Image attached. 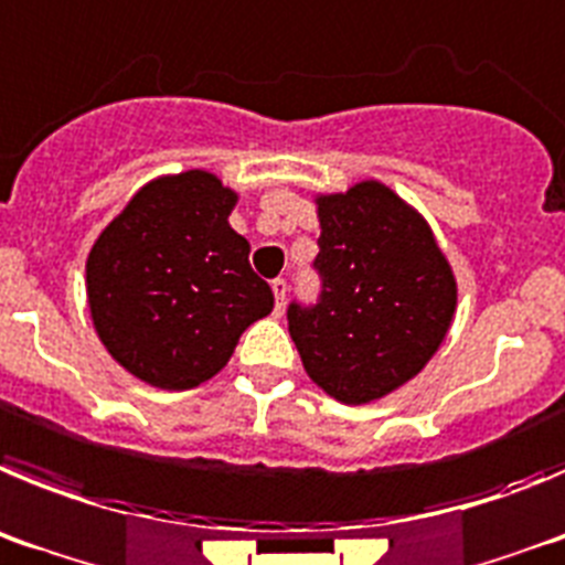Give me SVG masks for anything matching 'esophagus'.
Segmentation results:
<instances>
[{
	"instance_id": "esophagus-1",
	"label": "esophagus",
	"mask_w": 565,
	"mask_h": 565,
	"mask_svg": "<svg viewBox=\"0 0 565 565\" xmlns=\"http://www.w3.org/2000/svg\"><path fill=\"white\" fill-rule=\"evenodd\" d=\"M273 295H276V315H281L284 298H287V281H284V278H276V281H273Z\"/></svg>"
}]
</instances>
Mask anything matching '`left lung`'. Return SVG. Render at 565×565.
<instances>
[{"label": "left lung", "mask_w": 565, "mask_h": 565, "mask_svg": "<svg viewBox=\"0 0 565 565\" xmlns=\"http://www.w3.org/2000/svg\"><path fill=\"white\" fill-rule=\"evenodd\" d=\"M312 303L287 307L309 377L345 405L380 399L434 358L456 281L428 225L380 182L320 196Z\"/></svg>", "instance_id": "8db88e82"}]
</instances>
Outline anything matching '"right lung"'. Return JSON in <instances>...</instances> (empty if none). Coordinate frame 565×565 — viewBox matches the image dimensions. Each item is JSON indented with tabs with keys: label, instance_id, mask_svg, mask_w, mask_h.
Returning a JSON list of instances; mask_svg holds the SVG:
<instances>
[{
	"label": "right lung",
	"instance_id": "1",
	"mask_svg": "<svg viewBox=\"0 0 565 565\" xmlns=\"http://www.w3.org/2000/svg\"><path fill=\"white\" fill-rule=\"evenodd\" d=\"M233 191L205 171L146 185L95 242L86 295L109 354L143 383L185 391L273 312L270 284L231 225Z\"/></svg>",
	"mask_w": 565,
	"mask_h": 565
}]
</instances>
